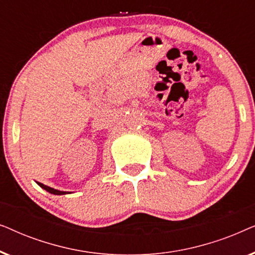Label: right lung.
I'll use <instances>...</instances> for the list:
<instances>
[{
	"label": "right lung",
	"mask_w": 255,
	"mask_h": 255,
	"mask_svg": "<svg viewBox=\"0 0 255 255\" xmlns=\"http://www.w3.org/2000/svg\"><path fill=\"white\" fill-rule=\"evenodd\" d=\"M38 184H39V186L43 188V189H45L46 191H48V193H51V194H54V195H65V194H67L66 193V191H60V190H57V189H53V188H51V187H47V186H45V184H43V183H40V182H37Z\"/></svg>",
	"instance_id": "add662e5"
}]
</instances>
